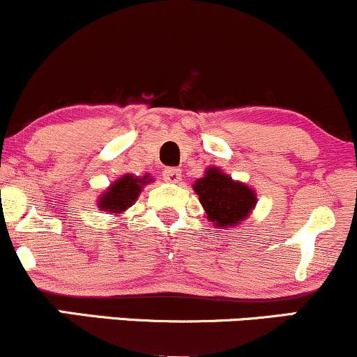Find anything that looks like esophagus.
<instances>
[{
    "instance_id": "1",
    "label": "esophagus",
    "mask_w": 357,
    "mask_h": 357,
    "mask_svg": "<svg viewBox=\"0 0 357 357\" xmlns=\"http://www.w3.org/2000/svg\"><path fill=\"white\" fill-rule=\"evenodd\" d=\"M162 178H165V181L167 183L181 181V169H178V167H166V169L162 171Z\"/></svg>"
}]
</instances>
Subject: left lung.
<instances>
[{
  "label": "left lung",
  "instance_id": "left-lung-1",
  "mask_svg": "<svg viewBox=\"0 0 357 357\" xmlns=\"http://www.w3.org/2000/svg\"><path fill=\"white\" fill-rule=\"evenodd\" d=\"M195 191L199 196L208 218L216 227H233L248 216L255 206V192L238 181H233L216 167L206 171L204 178L195 183Z\"/></svg>",
  "mask_w": 357,
  "mask_h": 357
}]
</instances>
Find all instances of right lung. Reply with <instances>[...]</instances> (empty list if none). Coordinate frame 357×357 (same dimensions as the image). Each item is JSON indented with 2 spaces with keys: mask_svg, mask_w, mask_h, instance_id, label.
<instances>
[{
  "mask_svg": "<svg viewBox=\"0 0 357 357\" xmlns=\"http://www.w3.org/2000/svg\"><path fill=\"white\" fill-rule=\"evenodd\" d=\"M147 183L146 178H134L132 174L122 176L121 179H117L112 186L109 188V191L105 195L100 196L99 206L104 211L110 213H121L127 210L134 202L137 199L139 192H141L142 186Z\"/></svg>",
  "mask_w": 357,
  "mask_h": 357,
  "instance_id": "add662e5",
  "label": "right lung"
}]
</instances>
